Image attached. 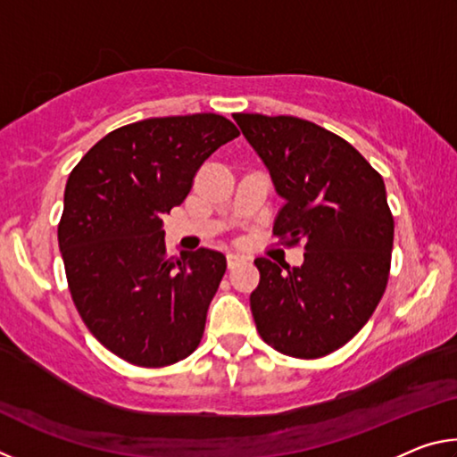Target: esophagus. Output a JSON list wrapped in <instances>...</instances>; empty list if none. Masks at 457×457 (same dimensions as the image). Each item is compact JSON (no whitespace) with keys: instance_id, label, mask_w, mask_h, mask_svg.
Segmentation results:
<instances>
[{"instance_id":"34e87169","label":"esophagus","mask_w":457,"mask_h":457,"mask_svg":"<svg viewBox=\"0 0 457 457\" xmlns=\"http://www.w3.org/2000/svg\"><path fill=\"white\" fill-rule=\"evenodd\" d=\"M226 258H228V268H234L236 264H239V262L244 260L242 256H239V253H234V252H229Z\"/></svg>"}]
</instances>
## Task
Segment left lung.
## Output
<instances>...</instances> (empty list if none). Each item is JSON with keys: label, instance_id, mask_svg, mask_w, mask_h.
<instances>
[{"label": "left lung", "instance_id": "8db88e82", "mask_svg": "<svg viewBox=\"0 0 457 457\" xmlns=\"http://www.w3.org/2000/svg\"><path fill=\"white\" fill-rule=\"evenodd\" d=\"M234 119L286 199L274 236L304 247L298 268L253 262L256 328L288 357H327L365 327L389 280L395 223L383 177L351 143L311 120L258 112Z\"/></svg>", "mask_w": 457, "mask_h": 457}]
</instances>
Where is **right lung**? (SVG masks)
Here are the masks:
<instances>
[{
	"label": "right lung",
	"instance_id": "1",
	"mask_svg": "<svg viewBox=\"0 0 457 457\" xmlns=\"http://www.w3.org/2000/svg\"><path fill=\"white\" fill-rule=\"evenodd\" d=\"M237 135L213 112L130 122L100 138L68 177L58 223L68 288L98 343L130 365L169 367L201 343L226 256L207 247L169 256L163 213Z\"/></svg>",
	"mask_w": 457,
	"mask_h": 457
}]
</instances>
